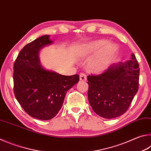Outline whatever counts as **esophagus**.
Returning a JSON list of instances; mask_svg holds the SVG:
<instances>
[{"mask_svg":"<svg viewBox=\"0 0 151 151\" xmlns=\"http://www.w3.org/2000/svg\"><path fill=\"white\" fill-rule=\"evenodd\" d=\"M80 80L82 81H85L86 80V75L85 73H81L80 74Z\"/></svg>","mask_w":151,"mask_h":151,"instance_id":"esophagus-1","label":"esophagus"}]
</instances>
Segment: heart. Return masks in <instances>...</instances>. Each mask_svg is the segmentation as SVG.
Here are the masks:
<instances>
[{"label": "heart", "instance_id": "obj_1", "mask_svg": "<svg viewBox=\"0 0 151 151\" xmlns=\"http://www.w3.org/2000/svg\"><path fill=\"white\" fill-rule=\"evenodd\" d=\"M118 47L115 44L106 40H97L88 42L83 47L82 55H89L96 52L88 63L89 70L94 73L103 72L115 57Z\"/></svg>", "mask_w": 151, "mask_h": 151}]
</instances>
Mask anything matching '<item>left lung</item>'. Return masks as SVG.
I'll use <instances>...</instances> for the list:
<instances>
[{"label": "left lung", "instance_id": "obj_1", "mask_svg": "<svg viewBox=\"0 0 151 151\" xmlns=\"http://www.w3.org/2000/svg\"><path fill=\"white\" fill-rule=\"evenodd\" d=\"M139 65L131 59L110 66L99 75H88V98L92 109L101 117L113 119L123 114L139 89Z\"/></svg>", "mask_w": 151, "mask_h": 151}]
</instances>
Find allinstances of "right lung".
<instances>
[{"mask_svg": "<svg viewBox=\"0 0 151 151\" xmlns=\"http://www.w3.org/2000/svg\"><path fill=\"white\" fill-rule=\"evenodd\" d=\"M44 35L24 46L14 64V93L25 112L34 118L47 121L54 118L62 107L67 91L79 81V75L65 76L46 70L39 53L51 45Z\"/></svg>", "mask_w": 151, "mask_h": 151, "instance_id": "obj_1", "label": "right lung"}]
</instances>
